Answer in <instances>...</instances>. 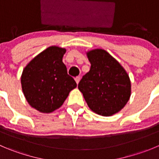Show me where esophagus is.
Returning a JSON list of instances; mask_svg holds the SVG:
<instances>
[{"instance_id": "esophagus-1", "label": "esophagus", "mask_w": 159, "mask_h": 159, "mask_svg": "<svg viewBox=\"0 0 159 159\" xmlns=\"http://www.w3.org/2000/svg\"><path fill=\"white\" fill-rule=\"evenodd\" d=\"M75 82H76V84H78L79 82H80V76L75 77Z\"/></svg>"}]
</instances>
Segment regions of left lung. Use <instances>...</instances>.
<instances>
[{
  "instance_id": "obj_1",
  "label": "left lung",
  "mask_w": 159,
  "mask_h": 159,
  "mask_svg": "<svg viewBox=\"0 0 159 159\" xmlns=\"http://www.w3.org/2000/svg\"><path fill=\"white\" fill-rule=\"evenodd\" d=\"M91 66L78 84L89 108L95 113L110 116L120 111L129 101L131 85L122 66L106 51L87 52Z\"/></svg>"
}]
</instances>
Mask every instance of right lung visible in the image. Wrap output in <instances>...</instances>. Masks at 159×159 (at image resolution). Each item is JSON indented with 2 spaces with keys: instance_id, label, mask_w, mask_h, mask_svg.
Returning <instances> with one entry per match:
<instances>
[{
  "instance_id": "1",
  "label": "right lung",
  "mask_w": 159,
  "mask_h": 159,
  "mask_svg": "<svg viewBox=\"0 0 159 159\" xmlns=\"http://www.w3.org/2000/svg\"><path fill=\"white\" fill-rule=\"evenodd\" d=\"M66 51L64 48L50 47L36 56L22 72L21 84L25 99L40 112L58 109L76 87L62 62Z\"/></svg>"
}]
</instances>
